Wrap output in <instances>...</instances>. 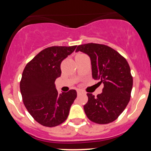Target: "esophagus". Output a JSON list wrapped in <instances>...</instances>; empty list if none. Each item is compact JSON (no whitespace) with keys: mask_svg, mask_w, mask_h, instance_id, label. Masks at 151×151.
<instances>
[{"mask_svg":"<svg viewBox=\"0 0 151 151\" xmlns=\"http://www.w3.org/2000/svg\"><path fill=\"white\" fill-rule=\"evenodd\" d=\"M77 93H78V94H83V92L81 91V90H78Z\"/></svg>","mask_w":151,"mask_h":151,"instance_id":"34e87169","label":"esophagus"}]
</instances>
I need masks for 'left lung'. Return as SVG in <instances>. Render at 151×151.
Returning a JSON list of instances; mask_svg holds the SVG:
<instances>
[{"mask_svg":"<svg viewBox=\"0 0 151 151\" xmlns=\"http://www.w3.org/2000/svg\"><path fill=\"white\" fill-rule=\"evenodd\" d=\"M76 52L90 57L92 78L104 84L102 92L94 97L88 93V102L83 106L91 122L99 124L113 122L122 114L129 102L133 85L129 65L119 52L98 43L79 45Z\"/></svg>","mask_w":151,"mask_h":151,"instance_id":"1","label":"left lung"}]
</instances>
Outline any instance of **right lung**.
<instances>
[{
    "mask_svg": "<svg viewBox=\"0 0 151 151\" xmlns=\"http://www.w3.org/2000/svg\"><path fill=\"white\" fill-rule=\"evenodd\" d=\"M76 46H51L38 53L27 63L20 81L23 102L32 117L44 127L63 124L77 92L71 89L58 94L55 80L61 76L62 61L75 51Z\"/></svg>",
    "mask_w": 151,
    "mask_h": 151,
    "instance_id": "obj_1",
    "label": "right lung"
}]
</instances>
